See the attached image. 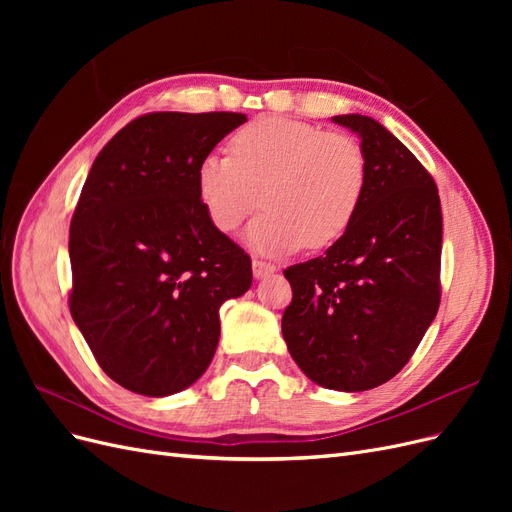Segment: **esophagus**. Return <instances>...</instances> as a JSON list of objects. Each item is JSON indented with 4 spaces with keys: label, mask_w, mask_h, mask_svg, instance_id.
<instances>
[{
    "label": "esophagus",
    "mask_w": 512,
    "mask_h": 512,
    "mask_svg": "<svg viewBox=\"0 0 512 512\" xmlns=\"http://www.w3.org/2000/svg\"><path fill=\"white\" fill-rule=\"evenodd\" d=\"M252 271H254V277H258V280H260V277H267V275L275 273L277 267L273 265V262H267V260H262V258H254Z\"/></svg>",
    "instance_id": "34e87169"
}]
</instances>
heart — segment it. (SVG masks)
<instances>
[{
  "mask_svg": "<svg viewBox=\"0 0 512 512\" xmlns=\"http://www.w3.org/2000/svg\"><path fill=\"white\" fill-rule=\"evenodd\" d=\"M228 151L198 162L196 192L222 232H235L265 203L269 211L247 230L254 250H322L346 235L363 207L369 160L352 134L267 115L232 134Z\"/></svg>",
  "mask_w": 512,
  "mask_h": 512,
  "instance_id": "obj_1",
  "label": "heart"
}]
</instances>
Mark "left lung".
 I'll use <instances>...</instances> for the list:
<instances>
[{
  "mask_svg": "<svg viewBox=\"0 0 512 512\" xmlns=\"http://www.w3.org/2000/svg\"><path fill=\"white\" fill-rule=\"evenodd\" d=\"M369 160L363 207L324 256L284 271L282 318L303 374L333 391H367L399 374L440 307L442 209L438 185L376 119L337 115Z\"/></svg>",
  "mask_w": 512,
  "mask_h": 512,
  "instance_id": "obj_1",
  "label": "left lung"
}]
</instances>
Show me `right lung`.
<instances>
[{
	"instance_id": "right-lung-1",
	"label": "right lung",
	"mask_w": 512,
	"mask_h": 512,
	"mask_svg": "<svg viewBox=\"0 0 512 512\" xmlns=\"http://www.w3.org/2000/svg\"><path fill=\"white\" fill-rule=\"evenodd\" d=\"M243 113H147L91 166L70 222V314L104 374L138 395L188 389L252 260L200 205L196 168Z\"/></svg>"
}]
</instances>
